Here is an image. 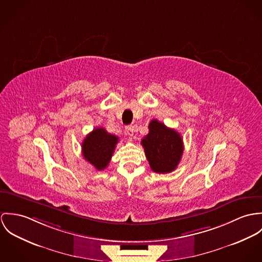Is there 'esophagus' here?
<instances>
[{
    "label": "esophagus",
    "instance_id": "34e87169",
    "mask_svg": "<svg viewBox=\"0 0 262 262\" xmlns=\"http://www.w3.org/2000/svg\"><path fill=\"white\" fill-rule=\"evenodd\" d=\"M135 132H136V127L134 125H129V126L125 127V133L129 137H133L135 135Z\"/></svg>",
    "mask_w": 262,
    "mask_h": 262
}]
</instances>
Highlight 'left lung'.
Returning <instances> with one entry per match:
<instances>
[{"mask_svg":"<svg viewBox=\"0 0 262 262\" xmlns=\"http://www.w3.org/2000/svg\"><path fill=\"white\" fill-rule=\"evenodd\" d=\"M148 134L142 140L150 169L158 174L173 172L179 165L183 150V139L178 132L163 122L152 119Z\"/></svg>","mask_w":262,"mask_h":262,"instance_id":"1","label":"left lung"}]
</instances>
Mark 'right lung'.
Instances as JSON below:
<instances>
[{
    "label": "right lung",
    "instance_id": "add662e5",
    "mask_svg": "<svg viewBox=\"0 0 262 262\" xmlns=\"http://www.w3.org/2000/svg\"><path fill=\"white\" fill-rule=\"evenodd\" d=\"M118 138L108 134L103 127H96L82 143V155L96 170H104L115 151Z\"/></svg>",
    "mask_w": 262,
    "mask_h": 262
}]
</instances>
